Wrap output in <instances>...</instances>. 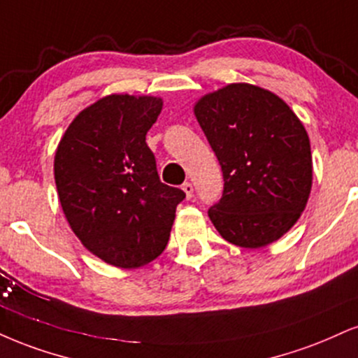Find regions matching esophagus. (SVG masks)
<instances>
[{
	"label": "esophagus",
	"mask_w": 358,
	"mask_h": 358,
	"mask_svg": "<svg viewBox=\"0 0 358 358\" xmlns=\"http://www.w3.org/2000/svg\"><path fill=\"white\" fill-rule=\"evenodd\" d=\"M182 190L185 192V195H187L188 200H190V198L193 196V185L190 182H185L182 185Z\"/></svg>",
	"instance_id": "1"
}]
</instances>
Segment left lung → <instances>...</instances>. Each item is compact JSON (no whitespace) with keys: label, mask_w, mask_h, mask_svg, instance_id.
<instances>
[{"label":"left lung","mask_w":358,"mask_h":358,"mask_svg":"<svg viewBox=\"0 0 358 358\" xmlns=\"http://www.w3.org/2000/svg\"><path fill=\"white\" fill-rule=\"evenodd\" d=\"M223 171V195L208 210L227 242L262 248L295 225L307 206L313 166L307 130L282 98L230 83L193 106Z\"/></svg>","instance_id":"1"}]
</instances>
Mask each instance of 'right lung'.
Here are the masks:
<instances>
[{"instance_id": "add662e5", "label": "right lung", "mask_w": 358, "mask_h": 358, "mask_svg": "<svg viewBox=\"0 0 358 358\" xmlns=\"http://www.w3.org/2000/svg\"><path fill=\"white\" fill-rule=\"evenodd\" d=\"M158 96L108 94L81 110L55 153V182L73 234L94 257L138 268L165 250L180 188L160 182L146 133Z\"/></svg>"}]
</instances>
